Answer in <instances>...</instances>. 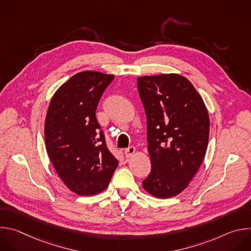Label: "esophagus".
Masks as SVG:
<instances>
[{"instance_id": "obj_1", "label": "esophagus", "mask_w": 251, "mask_h": 251, "mask_svg": "<svg viewBox=\"0 0 251 251\" xmlns=\"http://www.w3.org/2000/svg\"><path fill=\"white\" fill-rule=\"evenodd\" d=\"M135 152H136V150L134 147H129L124 151V155L126 158H130L135 154Z\"/></svg>"}]
</instances>
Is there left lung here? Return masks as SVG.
<instances>
[{
  "mask_svg": "<svg viewBox=\"0 0 251 251\" xmlns=\"http://www.w3.org/2000/svg\"><path fill=\"white\" fill-rule=\"evenodd\" d=\"M147 117L150 175L144 190L158 199L181 194L200 169L208 144L209 116L197 89L177 74L137 78Z\"/></svg>",
  "mask_w": 251,
  "mask_h": 251,
  "instance_id": "1",
  "label": "left lung"
}]
</instances>
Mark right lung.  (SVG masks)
Instances as JSON below:
<instances>
[{"label": "right lung", "instance_id": "right-lung-1", "mask_svg": "<svg viewBox=\"0 0 251 251\" xmlns=\"http://www.w3.org/2000/svg\"><path fill=\"white\" fill-rule=\"evenodd\" d=\"M113 75L85 70L55 91L45 121L48 155L64 185L79 196L108 187L118 160L105 144L95 112Z\"/></svg>", "mask_w": 251, "mask_h": 251}]
</instances>
